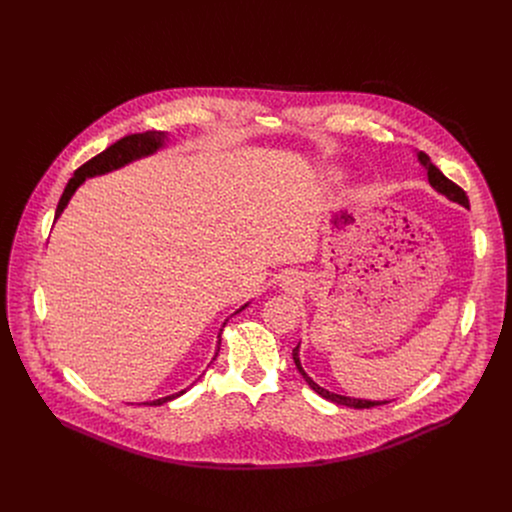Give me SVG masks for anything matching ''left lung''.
<instances>
[{"label": "left lung", "instance_id": "left-lung-1", "mask_svg": "<svg viewBox=\"0 0 512 512\" xmlns=\"http://www.w3.org/2000/svg\"><path fill=\"white\" fill-rule=\"evenodd\" d=\"M417 160H419V164L427 170V180H429V184H431L439 194H443L447 200H451V202H455V204L469 207L467 194H465L457 184H453L449 178H445L443 172H441L437 166L431 164V160H429V156H427L425 152H417ZM293 360H295L297 370L301 372V376L305 378V382H307L308 386H310L318 396H322V398L328 400V402H334V404H338V406H346V408L354 409H370L374 408V406H384V404H388V402H370V400H358V398H350V396H340V394H334V392H328V390L320 388V386L308 376L307 372L303 370L301 360H299V346L293 350Z\"/></svg>", "mask_w": 512, "mask_h": 512}]
</instances>
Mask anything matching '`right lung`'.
Instances as JSON below:
<instances>
[{
    "label": "right lung",
    "mask_w": 512,
    "mask_h": 512,
    "mask_svg": "<svg viewBox=\"0 0 512 512\" xmlns=\"http://www.w3.org/2000/svg\"><path fill=\"white\" fill-rule=\"evenodd\" d=\"M164 140H168V136H166V132H160V130H148V132H142V134H128V136L116 140L112 146H108L104 152L97 154V156L91 158L89 162H85V164L73 174V178L69 180V184L65 186V192H63V196H61V200H59V204H57L55 221L59 219V215L63 213V209L67 207L69 200H71L73 194L77 192V188H79L87 178L101 176V174L118 170V168L130 164L132 160L150 156V154H154L156 150H160V148L164 146ZM245 307H247V305H243L239 310H235V314L241 312ZM225 322H227V320H225ZM225 322H223V326H225ZM221 330H223V328H221ZM217 338H221V332H219ZM217 344H221V340H217ZM217 352H219V346H217ZM217 352H215V356H217ZM213 360H215V358H213ZM182 394H186V390H182V392H178V394H172V396H166V398H160V400H154V402H144V406H162V404H166V402H172V400L180 398Z\"/></svg>",
    "instance_id": "right-lung-1"
}]
</instances>
